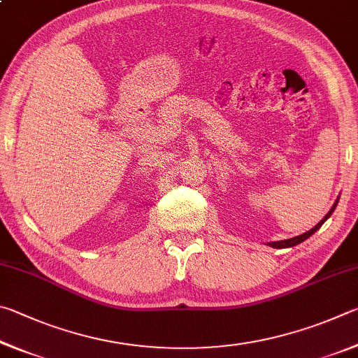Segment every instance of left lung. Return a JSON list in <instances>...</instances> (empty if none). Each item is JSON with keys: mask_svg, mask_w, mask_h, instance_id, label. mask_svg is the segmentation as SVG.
Here are the masks:
<instances>
[{"mask_svg": "<svg viewBox=\"0 0 358 358\" xmlns=\"http://www.w3.org/2000/svg\"><path fill=\"white\" fill-rule=\"evenodd\" d=\"M336 204H338V199H336V203L334 204V208H331L330 210H329V214L325 215L321 222H319L315 228H311L310 231H306V233H303V234H300V236H296V237H292V239H286V241H278V242H271L268 243V245L271 247H273V248H289V247H296V245H299L300 242H303V241H306L308 239L310 236H313L316 233V231L322 227L324 224V222L327 220V218L331 215V212L335 210V208H336Z\"/></svg>", "mask_w": 358, "mask_h": 358, "instance_id": "1", "label": "left lung"}]
</instances>
